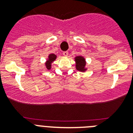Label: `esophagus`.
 Segmentation results:
<instances>
[{
	"mask_svg": "<svg viewBox=\"0 0 133 133\" xmlns=\"http://www.w3.org/2000/svg\"><path fill=\"white\" fill-rule=\"evenodd\" d=\"M63 54V55H64V56H67L68 55H69V52H68V51H64Z\"/></svg>",
	"mask_w": 133,
	"mask_h": 133,
	"instance_id": "esophagus-1",
	"label": "esophagus"
}]
</instances>
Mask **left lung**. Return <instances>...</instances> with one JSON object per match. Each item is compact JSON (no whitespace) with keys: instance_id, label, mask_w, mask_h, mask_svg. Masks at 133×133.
<instances>
[{"instance_id":"1","label":"left lung","mask_w":133,"mask_h":133,"mask_svg":"<svg viewBox=\"0 0 133 133\" xmlns=\"http://www.w3.org/2000/svg\"><path fill=\"white\" fill-rule=\"evenodd\" d=\"M75 62H76V69L79 71H82L84 72L87 70L85 68L86 65V61L84 58H83V56H78L77 57H75Z\"/></svg>"}]
</instances>
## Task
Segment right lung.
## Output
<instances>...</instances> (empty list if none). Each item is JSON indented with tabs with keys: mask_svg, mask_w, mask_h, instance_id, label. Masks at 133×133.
Masks as SVG:
<instances>
[{
	"mask_svg": "<svg viewBox=\"0 0 133 133\" xmlns=\"http://www.w3.org/2000/svg\"><path fill=\"white\" fill-rule=\"evenodd\" d=\"M56 58V56L55 55V54H50L49 56V58H48L47 61L45 63V65H46V67L48 70H50L51 69V64L52 63L55 61V59Z\"/></svg>",
	"mask_w": 133,
	"mask_h": 133,
	"instance_id": "right-lung-1",
	"label": "right lung"
}]
</instances>
